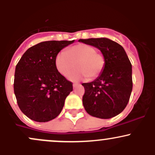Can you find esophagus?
I'll return each mask as SVG.
<instances>
[{
  "mask_svg": "<svg viewBox=\"0 0 155 155\" xmlns=\"http://www.w3.org/2000/svg\"><path fill=\"white\" fill-rule=\"evenodd\" d=\"M79 85H80L79 83H74V84H73V87H74V88H76V87L79 86Z\"/></svg>",
  "mask_w": 155,
  "mask_h": 155,
  "instance_id": "esophagus-1",
  "label": "esophagus"
}]
</instances>
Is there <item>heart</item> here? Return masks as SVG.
I'll list each match as a JSON object with an SVG mask.
<instances>
[{
    "instance_id": "1",
    "label": "heart",
    "mask_w": 155,
    "mask_h": 155,
    "mask_svg": "<svg viewBox=\"0 0 155 155\" xmlns=\"http://www.w3.org/2000/svg\"><path fill=\"white\" fill-rule=\"evenodd\" d=\"M55 66L60 74L66 76L76 70L69 76L72 81H77L87 77L94 79L102 74L106 65V59L101 53L97 51L93 46L87 44H78L60 51L54 59Z\"/></svg>"
}]
</instances>
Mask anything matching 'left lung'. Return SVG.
Masks as SVG:
<instances>
[{
  "label": "left lung",
  "mask_w": 155,
  "mask_h": 155,
  "mask_svg": "<svg viewBox=\"0 0 155 155\" xmlns=\"http://www.w3.org/2000/svg\"><path fill=\"white\" fill-rule=\"evenodd\" d=\"M97 47L106 59L102 74L95 81L83 83V106L92 117L110 119L127 106L133 89L132 65L122 46L108 38L79 39Z\"/></svg>",
  "instance_id": "1"
}]
</instances>
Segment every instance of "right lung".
Masks as SVG:
<instances>
[{"label": "right lung", "instance_id": "add662e5", "mask_svg": "<svg viewBox=\"0 0 155 155\" xmlns=\"http://www.w3.org/2000/svg\"><path fill=\"white\" fill-rule=\"evenodd\" d=\"M74 41H48L27 50L16 65L14 91L17 104L28 118L38 122L60 114L73 83L58 72L54 59Z\"/></svg>", "mask_w": 155, "mask_h": 155}]
</instances>
